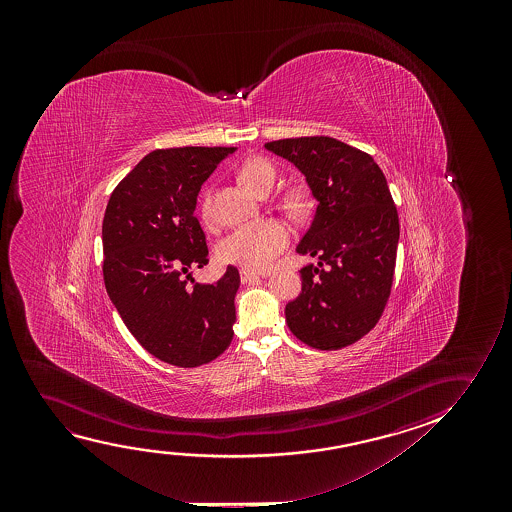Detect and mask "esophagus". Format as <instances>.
Segmentation results:
<instances>
[{
    "mask_svg": "<svg viewBox=\"0 0 512 512\" xmlns=\"http://www.w3.org/2000/svg\"><path fill=\"white\" fill-rule=\"evenodd\" d=\"M260 273H253V271H248V269H241V281L243 283H252V281L259 280Z\"/></svg>",
    "mask_w": 512,
    "mask_h": 512,
    "instance_id": "obj_1",
    "label": "esophagus"
}]
</instances>
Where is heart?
Instances as JSON below:
<instances>
[{
    "label": "heart",
    "mask_w": 512,
    "mask_h": 512,
    "mask_svg": "<svg viewBox=\"0 0 512 512\" xmlns=\"http://www.w3.org/2000/svg\"><path fill=\"white\" fill-rule=\"evenodd\" d=\"M239 180L246 189L264 196L276 182V168L264 157H252L239 169ZM199 211L203 220H210L211 192L204 194ZM288 239V229L280 222L255 220L238 225L218 243V259L224 264H234L250 271H264L285 250Z\"/></svg>",
    "instance_id": "b5f03b06"
}]
</instances>
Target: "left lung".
Instances as JSON below:
<instances>
[{
  "label": "left lung",
  "instance_id": "obj_1",
  "mask_svg": "<svg viewBox=\"0 0 512 512\" xmlns=\"http://www.w3.org/2000/svg\"><path fill=\"white\" fill-rule=\"evenodd\" d=\"M294 162L318 201L297 252L318 257L301 269L302 292L285 309L288 329L316 350H341L371 332L392 292L399 215L371 155L329 136L266 143Z\"/></svg>",
  "mask_w": 512,
  "mask_h": 512
}]
</instances>
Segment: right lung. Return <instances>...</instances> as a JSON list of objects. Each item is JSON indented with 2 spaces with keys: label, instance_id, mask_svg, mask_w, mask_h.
Returning <instances> with one entry per match:
<instances>
[{
  "label": "right lung",
  "instance_id": "add662e5",
  "mask_svg": "<svg viewBox=\"0 0 512 512\" xmlns=\"http://www.w3.org/2000/svg\"><path fill=\"white\" fill-rule=\"evenodd\" d=\"M234 147L159 148L113 189L103 218V280L120 318L155 358L199 367L231 344L239 271L189 287L190 269L208 264L194 217L206 178Z\"/></svg>",
  "mask_w": 512,
  "mask_h": 512
}]
</instances>
